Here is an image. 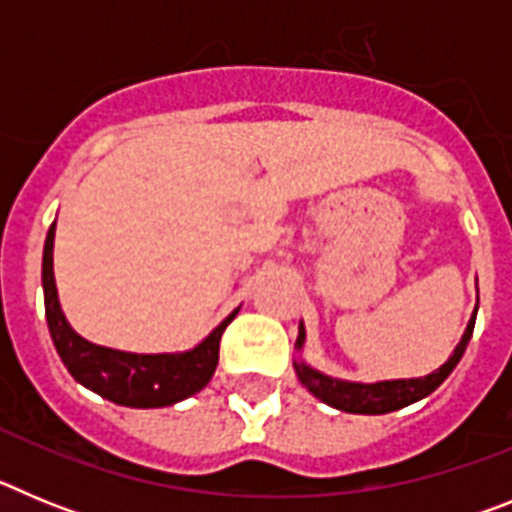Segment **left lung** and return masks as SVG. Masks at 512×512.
Instances as JSON below:
<instances>
[{"label":"left lung","mask_w":512,"mask_h":512,"mask_svg":"<svg viewBox=\"0 0 512 512\" xmlns=\"http://www.w3.org/2000/svg\"><path fill=\"white\" fill-rule=\"evenodd\" d=\"M479 305V302H477ZM477 318V315H474ZM474 318L469 320L464 336H461L459 346L451 354V359L436 369L428 377L420 379H392V382H377V384H359V382H341V379H330L325 374L315 372L302 361H295L297 377L305 384L312 395L323 400L330 408L343 410V413H356V415H384L392 413V410H400L405 405H413V402L423 400V397L431 395L438 384H443V379L454 372V366L459 364L464 351H467V343L472 338L474 330ZM305 343V328L300 325V336H297V348H302Z\"/></svg>","instance_id":"8db88e82"}]
</instances>
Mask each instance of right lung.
Here are the masks:
<instances>
[{
  "instance_id": "add662e5",
  "label": "right lung",
  "mask_w": 512,
  "mask_h": 512,
  "mask_svg": "<svg viewBox=\"0 0 512 512\" xmlns=\"http://www.w3.org/2000/svg\"><path fill=\"white\" fill-rule=\"evenodd\" d=\"M53 238H56V223L48 230L43 248L45 318H48L53 346L76 382L125 408H166L187 400L210 382L220 359V336L238 310L230 312L200 346L184 354H128V351L89 343L66 323L58 305L56 279H53Z\"/></svg>"
}]
</instances>
